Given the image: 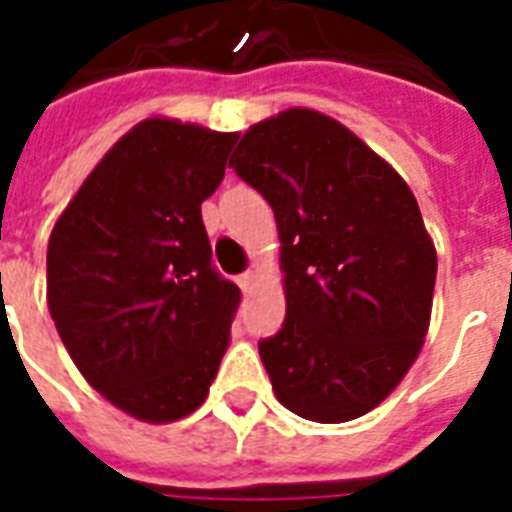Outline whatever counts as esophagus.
Returning a JSON list of instances; mask_svg holds the SVG:
<instances>
[{
  "label": "esophagus",
  "mask_w": 512,
  "mask_h": 512,
  "mask_svg": "<svg viewBox=\"0 0 512 512\" xmlns=\"http://www.w3.org/2000/svg\"><path fill=\"white\" fill-rule=\"evenodd\" d=\"M255 279H257V271H246V274H241L238 277V285H241V290H252L255 288Z\"/></svg>",
  "instance_id": "obj_1"
}]
</instances>
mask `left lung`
Wrapping results in <instances>:
<instances>
[{
    "label": "left lung",
    "instance_id": "left-lung-1",
    "mask_svg": "<svg viewBox=\"0 0 512 512\" xmlns=\"http://www.w3.org/2000/svg\"><path fill=\"white\" fill-rule=\"evenodd\" d=\"M230 167L271 205L288 315L260 340L285 408L348 422L392 395L430 326L436 246L395 169L334 117L285 109L249 128Z\"/></svg>",
    "mask_w": 512,
    "mask_h": 512
}]
</instances>
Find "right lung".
<instances>
[{
	"label": "right lung",
	"mask_w": 512,
	"mask_h": 512,
	"mask_svg": "<svg viewBox=\"0 0 512 512\" xmlns=\"http://www.w3.org/2000/svg\"><path fill=\"white\" fill-rule=\"evenodd\" d=\"M233 145L235 134L142 120L51 230V321L87 384L142 422L200 408L230 345L241 293L211 266L200 205Z\"/></svg>",
	"instance_id": "add662e5"
}]
</instances>
